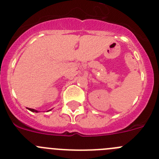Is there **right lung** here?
Masks as SVG:
<instances>
[{
	"label": "right lung",
	"instance_id": "right-lung-1",
	"mask_svg": "<svg viewBox=\"0 0 159 159\" xmlns=\"http://www.w3.org/2000/svg\"><path fill=\"white\" fill-rule=\"evenodd\" d=\"M29 110L31 111H32V112H38L37 111L34 110V109H32V108H29Z\"/></svg>",
	"mask_w": 159,
	"mask_h": 159
}]
</instances>
